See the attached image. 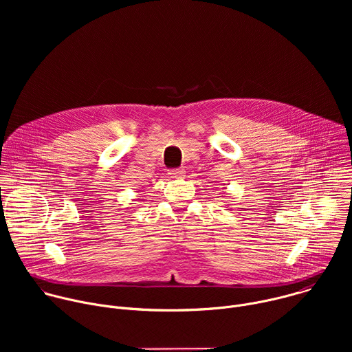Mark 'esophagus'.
I'll return each instance as SVG.
<instances>
[{"mask_svg": "<svg viewBox=\"0 0 352 352\" xmlns=\"http://www.w3.org/2000/svg\"><path fill=\"white\" fill-rule=\"evenodd\" d=\"M185 175V170L184 168H177V170H171L170 171V177L171 178H181Z\"/></svg>", "mask_w": 352, "mask_h": 352, "instance_id": "1", "label": "esophagus"}]
</instances>
